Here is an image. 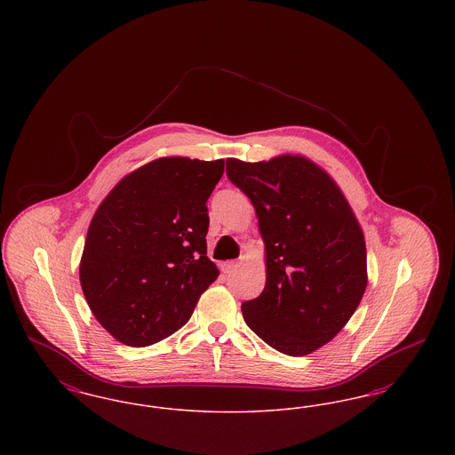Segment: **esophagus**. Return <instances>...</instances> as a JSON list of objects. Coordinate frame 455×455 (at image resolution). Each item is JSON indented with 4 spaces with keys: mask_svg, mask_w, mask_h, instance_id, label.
<instances>
[{
    "mask_svg": "<svg viewBox=\"0 0 455 455\" xmlns=\"http://www.w3.org/2000/svg\"><path fill=\"white\" fill-rule=\"evenodd\" d=\"M237 264V260H225V262H221V271H223V273H227V275H230V273H234V271H235Z\"/></svg>",
    "mask_w": 455,
    "mask_h": 455,
    "instance_id": "1",
    "label": "esophagus"
}]
</instances>
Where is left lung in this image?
I'll use <instances>...</instances> for the list:
<instances>
[{
	"label": "left lung",
	"instance_id": "8db88e82",
	"mask_svg": "<svg viewBox=\"0 0 455 455\" xmlns=\"http://www.w3.org/2000/svg\"><path fill=\"white\" fill-rule=\"evenodd\" d=\"M227 175L256 208L266 249V286L242 303L264 343L305 356L351 319L367 288V247L347 197L300 155L227 160Z\"/></svg>",
	"mask_w": 455,
	"mask_h": 455
}]
</instances>
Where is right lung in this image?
Returning <instances> with one entry per match:
<instances>
[{
	"label": "right lung",
	"mask_w": 455,
	"mask_h": 455,
	"mask_svg": "<svg viewBox=\"0 0 455 455\" xmlns=\"http://www.w3.org/2000/svg\"><path fill=\"white\" fill-rule=\"evenodd\" d=\"M225 160L164 156L121 179L90 221L80 283L100 325L150 347L186 324L220 275L206 258V201Z\"/></svg>",
	"instance_id": "1"
}]
</instances>
